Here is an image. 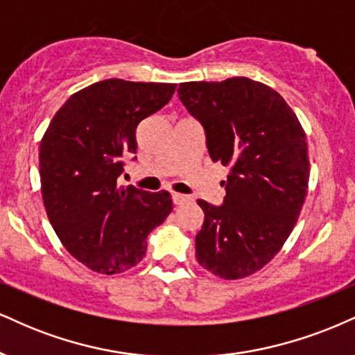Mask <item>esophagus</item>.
Returning <instances> with one entry per match:
<instances>
[{
  "mask_svg": "<svg viewBox=\"0 0 355 355\" xmlns=\"http://www.w3.org/2000/svg\"><path fill=\"white\" fill-rule=\"evenodd\" d=\"M189 201V196H184V194H179V193H173V202L179 206V204H184Z\"/></svg>",
  "mask_w": 355,
  "mask_h": 355,
  "instance_id": "1",
  "label": "esophagus"
}]
</instances>
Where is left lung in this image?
<instances>
[{"mask_svg": "<svg viewBox=\"0 0 355 355\" xmlns=\"http://www.w3.org/2000/svg\"><path fill=\"white\" fill-rule=\"evenodd\" d=\"M179 99L204 128L211 159L229 168L223 206L204 211L196 259L220 279L264 268L289 237L309 182L304 129L277 91L244 76L181 83Z\"/></svg>", "mask_w": 355, "mask_h": 355, "instance_id": "obj_1", "label": "left lung"}]
</instances>
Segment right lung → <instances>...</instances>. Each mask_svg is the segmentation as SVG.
Wrapping results in <instances>:
<instances>
[{"label": "right lung", "mask_w": 355, "mask_h": 355, "mask_svg": "<svg viewBox=\"0 0 355 355\" xmlns=\"http://www.w3.org/2000/svg\"><path fill=\"white\" fill-rule=\"evenodd\" d=\"M174 91L171 83H94L62 104L41 139L46 214L66 251L94 272L136 266L149 232L173 211L168 191L118 186V178L136 153L137 124L166 106Z\"/></svg>", "instance_id": "1"}]
</instances>
